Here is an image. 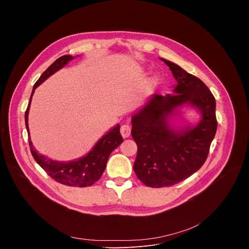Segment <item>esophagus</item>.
<instances>
[{"instance_id": "esophagus-1", "label": "esophagus", "mask_w": 249, "mask_h": 249, "mask_svg": "<svg viewBox=\"0 0 249 249\" xmlns=\"http://www.w3.org/2000/svg\"><path fill=\"white\" fill-rule=\"evenodd\" d=\"M120 132H121V135L123 138H128L131 134V126L129 124H124L121 126V129H120Z\"/></svg>"}]
</instances>
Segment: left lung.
<instances>
[{"mask_svg":"<svg viewBox=\"0 0 249 249\" xmlns=\"http://www.w3.org/2000/svg\"><path fill=\"white\" fill-rule=\"evenodd\" d=\"M161 60L177 82L173 94H155L132 117L131 132L138 147L133 168L140 181L152 188L172 186L195 173L208 158L218 127L216 100L208 87L178 65ZM185 103L200 109L202 119L194 128L173 131L166 116Z\"/></svg>","mask_w":249,"mask_h":249,"instance_id":"obj_1","label":"left lung"}]
</instances>
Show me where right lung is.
<instances>
[{"instance_id":"add662e5","label":"right lung","mask_w":249,"mask_h":249,"mask_svg":"<svg viewBox=\"0 0 249 249\" xmlns=\"http://www.w3.org/2000/svg\"><path fill=\"white\" fill-rule=\"evenodd\" d=\"M72 59H74V57L70 55H64L58 58L52 65H50L46 69V71H44L43 74L37 80V82L34 84L33 90L31 92L29 103L27 105L24 115L25 126L28 134V111L34 89L41 83H43L47 78H49L51 75L57 72L59 69L63 68ZM122 142L123 138L120 134V126L117 125L116 127L111 129L107 134L104 135L86 157H83L82 159L73 161L61 162L52 160L47 157L38 154L37 151L32 146L30 138L28 137V144L33 159L45 170V172L52 179L67 186L81 188L91 186L94 182L100 179L110 154L122 143Z\"/></svg>"}]
</instances>
